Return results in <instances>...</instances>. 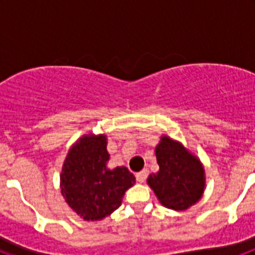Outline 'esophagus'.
Masks as SVG:
<instances>
[{"label": "esophagus", "instance_id": "1", "mask_svg": "<svg viewBox=\"0 0 255 255\" xmlns=\"http://www.w3.org/2000/svg\"><path fill=\"white\" fill-rule=\"evenodd\" d=\"M147 176H148V170H147V168H144V170H141L140 172H138V173H136V175H135V177H136V180H138L139 182H144V181H145Z\"/></svg>", "mask_w": 255, "mask_h": 255}]
</instances>
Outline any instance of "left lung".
<instances>
[{"instance_id":"obj_1","label":"left lung","mask_w":255,"mask_h":255,"mask_svg":"<svg viewBox=\"0 0 255 255\" xmlns=\"http://www.w3.org/2000/svg\"><path fill=\"white\" fill-rule=\"evenodd\" d=\"M155 157L159 171L150 173L147 181L159 202L175 211L197 203L204 190V170L199 159L167 136L155 148Z\"/></svg>"}]
</instances>
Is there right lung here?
Segmentation results:
<instances>
[{"label":"right lung","instance_id":"1","mask_svg":"<svg viewBox=\"0 0 255 255\" xmlns=\"http://www.w3.org/2000/svg\"><path fill=\"white\" fill-rule=\"evenodd\" d=\"M105 135H85L69 150L61 172V193L85 221L110 216L121 206L125 191L135 184L126 167L110 170Z\"/></svg>","mask_w":255,"mask_h":255}]
</instances>
